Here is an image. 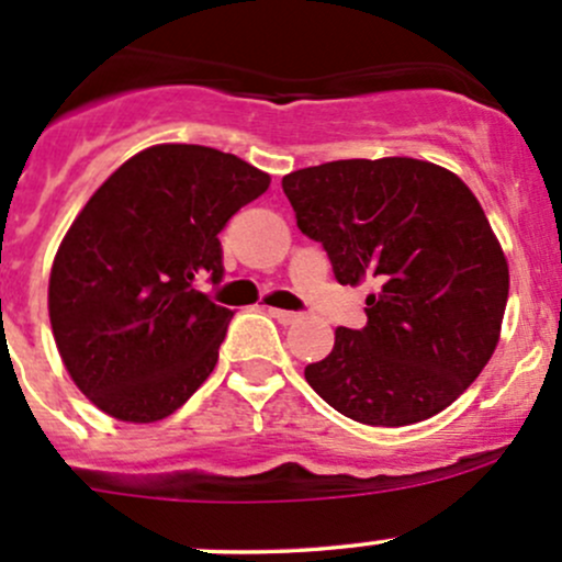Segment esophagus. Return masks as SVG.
I'll return each mask as SVG.
<instances>
[{
  "label": "esophagus",
  "mask_w": 562,
  "mask_h": 562,
  "mask_svg": "<svg viewBox=\"0 0 562 562\" xmlns=\"http://www.w3.org/2000/svg\"><path fill=\"white\" fill-rule=\"evenodd\" d=\"M270 316L281 324H294L300 319V314H294V311H281V308H270Z\"/></svg>",
  "instance_id": "obj_1"
}]
</instances>
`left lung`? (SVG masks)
<instances>
[{
	"mask_svg": "<svg viewBox=\"0 0 562 562\" xmlns=\"http://www.w3.org/2000/svg\"><path fill=\"white\" fill-rule=\"evenodd\" d=\"M281 187L338 283L379 286L366 327L335 329L333 351L305 368L316 395L373 427L452 406L493 357L508 300L506 257L471 189L408 156L327 161Z\"/></svg>",
	"mask_w": 562,
	"mask_h": 562,
	"instance_id": "1",
	"label": "left lung"
}]
</instances>
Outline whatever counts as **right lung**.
I'll return each mask as SVG.
<instances>
[{"instance_id":"add662e5","label":"right lung","mask_w":562,"mask_h":562,"mask_svg":"<svg viewBox=\"0 0 562 562\" xmlns=\"http://www.w3.org/2000/svg\"><path fill=\"white\" fill-rule=\"evenodd\" d=\"M235 154L165 143L91 194L56 251L48 314L78 390L121 422L178 411L213 373L233 311L196 281L224 279L218 233L268 192Z\"/></svg>"}]
</instances>
